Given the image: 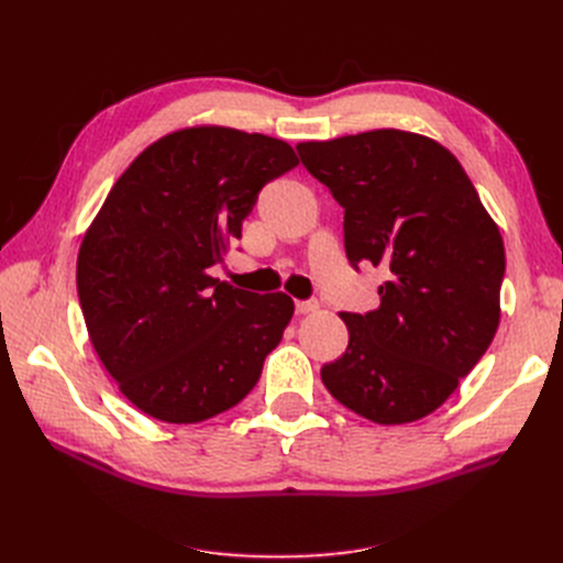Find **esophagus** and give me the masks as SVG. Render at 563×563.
<instances>
[{
    "mask_svg": "<svg viewBox=\"0 0 563 563\" xmlns=\"http://www.w3.org/2000/svg\"><path fill=\"white\" fill-rule=\"evenodd\" d=\"M317 308H319L317 300H298V302H296V312H298V314H310V312H314Z\"/></svg>",
    "mask_w": 563,
    "mask_h": 563,
    "instance_id": "34e87169",
    "label": "esophagus"
}]
</instances>
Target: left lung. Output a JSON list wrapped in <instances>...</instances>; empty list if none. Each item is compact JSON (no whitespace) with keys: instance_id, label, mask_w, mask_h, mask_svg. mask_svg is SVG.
<instances>
[{"instance_id":"1","label":"left lung","mask_w":563,"mask_h":563,"mask_svg":"<svg viewBox=\"0 0 563 563\" xmlns=\"http://www.w3.org/2000/svg\"><path fill=\"white\" fill-rule=\"evenodd\" d=\"M296 150L345 209L350 265L389 272L376 310L340 314L350 343L323 364V385L373 422L430 416L496 335L505 277L498 225L465 168L424 135L378 129Z\"/></svg>"}]
</instances>
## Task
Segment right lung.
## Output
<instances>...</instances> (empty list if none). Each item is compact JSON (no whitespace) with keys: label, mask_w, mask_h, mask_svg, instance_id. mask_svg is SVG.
I'll return each mask as SVG.
<instances>
[{"label":"right lung","mask_w":563,"mask_h":563,"mask_svg":"<svg viewBox=\"0 0 563 563\" xmlns=\"http://www.w3.org/2000/svg\"><path fill=\"white\" fill-rule=\"evenodd\" d=\"M294 166L284 141L199 126L152 143L114 183L81 242L77 294L100 362L143 413L201 422L258 383L294 300L209 269L263 187Z\"/></svg>","instance_id":"right-lung-1"}]
</instances>
